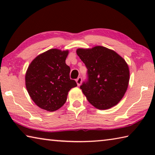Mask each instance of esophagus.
<instances>
[{
  "label": "esophagus",
  "instance_id": "34e87169",
  "mask_svg": "<svg viewBox=\"0 0 155 155\" xmlns=\"http://www.w3.org/2000/svg\"><path fill=\"white\" fill-rule=\"evenodd\" d=\"M76 81H77V83L78 86H79V85H81V82H82V78H81V77H78V78H77V80H76Z\"/></svg>",
  "mask_w": 155,
  "mask_h": 155
}]
</instances>
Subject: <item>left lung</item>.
Returning a JSON list of instances; mask_svg holds the SVG:
<instances>
[{"label": "left lung", "instance_id": "left-lung-1", "mask_svg": "<svg viewBox=\"0 0 155 155\" xmlns=\"http://www.w3.org/2000/svg\"><path fill=\"white\" fill-rule=\"evenodd\" d=\"M87 68V79L80 88L90 103L98 109H107L121 101L127 90L129 70L125 60L103 46L77 51Z\"/></svg>", "mask_w": 155, "mask_h": 155}]
</instances>
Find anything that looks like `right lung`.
Listing matches in <instances>:
<instances>
[{
    "mask_svg": "<svg viewBox=\"0 0 155 155\" xmlns=\"http://www.w3.org/2000/svg\"><path fill=\"white\" fill-rule=\"evenodd\" d=\"M68 51L51 49L31 63L25 76L31 99L40 108L54 111L66 102L68 91L77 86L70 79V68L65 64Z\"/></svg>",
    "mask_w": 155,
    "mask_h": 155,
    "instance_id": "obj_1",
    "label": "right lung"
}]
</instances>
